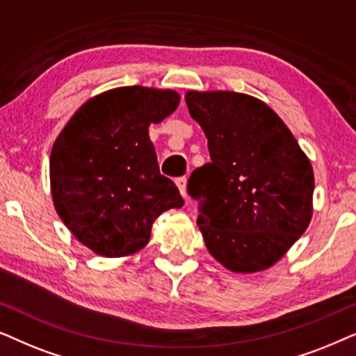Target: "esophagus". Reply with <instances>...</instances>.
<instances>
[{"mask_svg": "<svg viewBox=\"0 0 356 356\" xmlns=\"http://www.w3.org/2000/svg\"><path fill=\"white\" fill-rule=\"evenodd\" d=\"M175 184H177L179 191H181V195H182L184 198H187V179H186V177L175 179Z\"/></svg>", "mask_w": 356, "mask_h": 356, "instance_id": "1", "label": "esophagus"}]
</instances>
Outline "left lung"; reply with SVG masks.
I'll return each mask as SVG.
<instances>
[{"mask_svg":"<svg viewBox=\"0 0 356 356\" xmlns=\"http://www.w3.org/2000/svg\"><path fill=\"white\" fill-rule=\"evenodd\" d=\"M186 102L211 158L187 186L193 198H203L197 225L208 252L229 272H264L309 226L311 161L285 122L257 97L187 91Z\"/></svg>","mask_w":356,"mask_h":356,"instance_id":"8db88e82","label":"left lung"}]
</instances>
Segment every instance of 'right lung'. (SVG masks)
I'll list each match as a JSON object with an SVG mask.
<instances>
[{
  "label": "right lung",
  "mask_w": 356,
  "mask_h": 356,
  "mask_svg": "<svg viewBox=\"0 0 356 356\" xmlns=\"http://www.w3.org/2000/svg\"><path fill=\"white\" fill-rule=\"evenodd\" d=\"M179 102L172 89H108L88 99L56 136L50 154L55 210L94 254L140 252L156 218L184 205L175 184L159 172L148 134Z\"/></svg>",
  "instance_id": "right-lung-1"
}]
</instances>
